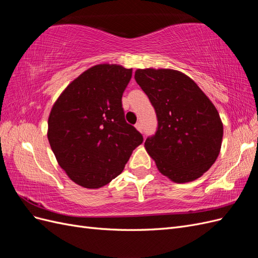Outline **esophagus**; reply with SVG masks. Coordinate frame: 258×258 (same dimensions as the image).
<instances>
[{
	"instance_id": "esophagus-1",
	"label": "esophagus",
	"mask_w": 258,
	"mask_h": 258,
	"mask_svg": "<svg viewBox=\"0 0 258 258\" xmlns=\"http://www.w3.org/2000/svg\"><path fill=\"white\" fill-rule=\"evenodd\" d=\"M136 128L139 130V131H143V124H142V122H137L136 123Z\"/></svg>"
}]
</instances>
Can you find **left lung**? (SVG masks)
<instances>
[{
  "instance_id": "obj_1",
  "label": "left lung",
  "mask_w": 258,
  "mask_h": 258,
  "mask_svg": "<svg viewBox=\"0 0 258 258\" xmlns=\"http://www.w3.org/2000/svg\"><path fill=\"white\" fill-rule=\"evenodd\" d=\"M135 79L157 116V129L144 145L158 170L175 183L200 177L221 151L223 123L215 106L175 70H137Z\"/></svg>"
}]
</instances>
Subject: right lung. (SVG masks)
<instances>
[{
    "label": "right lung",
    "instance_id": "obj_1",
    "mask_svg": "<svg viewBox=\"0 0 258 258\" xmlns=\"http://www.w3.org/2000/svg\"><path fill=\"white\" fill-rule=\"evenodd\" d=\"M132 69L98 64L75 79L53 104L48 141L73 182L99 188L118 176L143 136L124 119L121 97Z\"/></svg>",
    "mask_w": 258,
    "mask_h": 258
}]
</instances>
